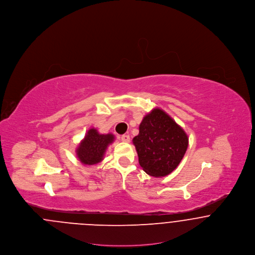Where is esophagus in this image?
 Returning a JSON list of instances; mask_svg holds the SVG:
<instances>
[{
  "label": "esophagus",
  "instance_id": "obj_1",
  "mask_svg": "<svg viewBox=\"0 0 255 255\" xmlns=\"http://www.w3.org/2000/svg\"><path fill=\"white\" fill-rule=\"evenodd\" d=\"M122 140L123 142H129L130 141V136L128 134H123V135H122Z\"/></svg>",
  "mask_w": 255,
  "mask_h": 255
}]
</instances>
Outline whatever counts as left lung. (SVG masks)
I'll list each match as a JSON object with an SVG mask.
<instances>
[{
	"label": "left lung",
	"instance_id": "left-lung-1",
	"mask_svg": "<svg viewBox=\"0 0 255 255\" xmlns=\"http://www.w3.org/2000/svg\"><path fill=\"white\" fill-rule=\"evenodd\" d=\"M133 143L144 172L161 178L180 164L188 147V136L164 111L155 108L143 118Z\"/></svg>",
	"mask_w": 255,
	"mask_h": 255
}]
</instances>
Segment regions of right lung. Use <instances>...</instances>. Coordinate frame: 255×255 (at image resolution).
I'll return each instance as SVG.
<instances>
[{"label":"right lung","instance_id":"right-lung-1","mask_svg":"<svg viewBox=\"0 0 255 255\" xmlns=\"http://www.w3.org/2000/svg\"><path fill=\"white\" fill-rule=\"evenodd\" d=\"M114 140L113 133H99L97 129L91 128L76 149L77 158L84 165L99 163L103 159L107 147Z\"/></svg>","mask_w":255,"mask_h":255}]
</instances>
